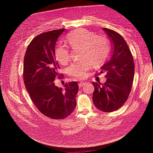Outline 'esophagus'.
Masks as SVG:
<instances>
[{
  "label": "esophagus",
  "instance_id": "34e87169",
  "mask_svg": "<svg viewBox=\"0 0 153 153\" xmlns=\"http://www.w3.org/2000/svg\"><path fill=\"white\" fill-rule=\"evenodd\" d=\"M85 84V82H80L79 84H78V85H79V87H82L83 85H84Z\"/></svg>",
  "mask_w": 153,
  "mask_h": 153
}]
</instances>
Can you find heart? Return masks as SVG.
Masks as SVG:
<instances>
[{
  "instance_id": "b5f03b06",
  "label": "heart",
  "mask_w": 153,
  "mask_h": 153,
  "mask_svg": "<svg viewBox=\"0 0 153 153\" xmlns=\"http://www.w3.org/2000/svg\"><path fill=\"white\" fill-rule=\"evenodd\" d=\"M66 42L71 48L79 49L78 58L81 59L74 62L68 68V74L78 78L85 76L90 64L93 66L102 64L109 51V42L106 38L96 35L85 29H76L68 34ZM55 56L62 65L67 64L70 59L69 50L63 46L56 49Z\"/></svg>"
}]
</instances>
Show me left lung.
<instances>
[{"instance_id":"8db88e82","label":"left lung","mask_w":153,"mask_h":153,"mask_svg":"<svg viewBox=\"0 0 153 153\" xmlns=\"http://www.w3.org/2000/svg\"><path fill=\"white\" fill-rule=\"evenodd\" d=\"M112 46L110 59L101 68L106 72L105 82H92L94 87L93 101L95 106L105 112L118 109L127 100L134 78V64L130 50L117 32L103 27Z\"/></svg>"}]
</instances>
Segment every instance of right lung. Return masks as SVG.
I'll use <instances>...</instances> for the list:
<instances>
[{
    "mask_svg": "<svg viewBox=\"0 0 153 153\" xmlns=\"http://www.w3.org/2000/svg\"><path fill=\"white\" fill-rule=\"evenodd\" d=\"M65 30H51L35 37L24 59L23 79L32 102L41 113L56 120L66 118L74 111L79 87L76 81L66 83L63 88L54 83L60 68L55 46Z\"/></svg>",
    "mask_w": 153,
    "mask_h": 153,
    "instance_id": "add662e5",
    "label": "right lung"
}]
</instances>
